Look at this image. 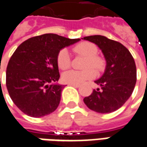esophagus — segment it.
Wrapping results in <instances>:
<instances>
[{
    "label": "esophagus",
    "mask_w": 147,
    "mask_h": 147,
    "mask_svg": "<svg viewBox=\"0 0 147 147\" xmlns=\"http://www.w3.org/2000/svg\"><path fill=\"white\" fill-rule=\"evenodd\" d=\"M71 86H73V87H76V88H79L80 87V84H69Z\"/></svg>",
    "instance_id": "esophagus-1"
}]
</instances>
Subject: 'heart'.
<instances>
[{
  "label": "heart",
  "mask_w": 147,
  "mask_h": 147,
  "mask_svg": "<svg viewBox=\"0 0 147 147\" xmlns=\"http://www.w3.org/2000/svg\"><path fill=\"white\" fill-rule=\"evenodd\" d=\"M73 52L78 55L85 57L83 71L71 70L66 71L62 76L63 81L68 84H80L88 80L94 78V70L102 71L105 68V60L102 57L96 55L97 47L90 42H81L73 47ZM56 62L58 67L62 70L68 69L71 66V55L66 48L61 49L57 55Z\"/></svg>",
  "instance_id": "obj_1"
}]
</instances>
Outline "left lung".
I'll use <instances>...</instances> for the list:
<instances>
[{
  "instance_id": "1",
  "label": "left lung",
  "mask_w": 147,
  "mask_h": 147,
  "mask_svg": "<svg viewBox=\"0 0 147 147\" xmlns=\"http://www.w3.org/2000/svg\"><path fill=\"white\" fill-rule=\"evenodd\" d=\"M82 39L96 45L106 61L103 76L95 81L100 89H94L90 96L84 97V102L96 113L116 111L129 98L135 87L137 70L132 55L121 43L105 36H88Z\"/></svg>"
}]
</instances>
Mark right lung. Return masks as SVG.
Masks as SVG:
<instances>
[{
	"instance_id": "add662e5",
	"label": "right lung",
	"mask_w": 147,
	"mask_h": 147,
	"mask_svg": "<svg viewBox=\"0 0 147 147\" xmlns=\"http://www.w3.org/2000/svg\"><path fill=\"white\" fill-rule=\"evenodd\" d=\"M80 38L45 34L23 42L11 56L6 69V87L16 106L26 115L41 117L56 109L64 85L59 79L57 55Z\"/></svg>"
}]
</instances>
